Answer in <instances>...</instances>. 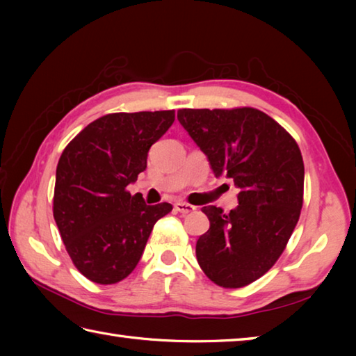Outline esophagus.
<instances>
[{
  "mask_svg": "<svg viewBox=\"0 0 356 356\" xmlns=\"http://www.w3.org/2000/svg\"><path fill=\"white\" fill-rule=\"evenodd\" d=\"M174 208H176V211H179V213H182V214H191L195 211V207L190 205V203H184V202H177L176 205H174Z\"/></svg>",
  "mask_w": 356,
  "mask_h": 356,
  "instance_id": "1",
  "label": "esophagus"
}]
</instances>
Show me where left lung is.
Returning <instances> with one entry per match:
<instances>
[{
	"label": "left lung",
	"mask_w": 356,
	"mask_h": 356,
	"mask_svg": "<svg viewBox=\"0 0 356 356\" xmlns=\"http://www.w3.org/2000/svg\"><path fill=\"white\" fill-rule=\"evenodd\" d=\"M179 122L208 156L216 177L238 188V207H203L209 229L195 255L205 275L226 289L251 284L274 266L300 218L305 163L297 142L252 107L182 108Z\"/></svg>",
	"instance_id": "1"
}]
</instances>
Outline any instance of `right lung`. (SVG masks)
I'll return each instance as SVG.
<instances>
[{
  "mask_svg": "<svg viewBox=\"0 0 356 356\" xmlns=\"http://www.w3.org/2000/svg\"><path fill=\"white\" fill-rule=\"evenodd\" d=\"M174 116V110L110 113L74 136L59 157L53 217L90 282L115 284L130 275L154 223L171 213V203L147 205L127 186L147 168L149 147Z\"/></svg>",
  "mask_w": 356,
  "mask_h": 356,
  "instance_id": "obj_1",
  "label": "right lung"
}]
</instances>
